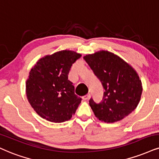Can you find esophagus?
<instances>
[{
    "mask_svg": "<svg viewBox=\"0 0 159 159\" xmlns=\"http://www.w3.org/2000/svg\"><path fill=\"white\" fill-rule=\"evenodd\" d=\"M90 98V93H88V94H86L84 96V97H83V100H88Z\"/></svg>",
    "mask_w": 159,
    "mask_h": 159,
    "instance_id": "1",
    "label": "esophagus"
}]
</instances>
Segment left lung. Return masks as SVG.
<instances>
[{"label":"left lung","mask_w":159,"mask_h":159,"mask_svg":"<svg viewBox=\"0 0 159 159\" xmlns=\"http://www.w3.org/2000/svg\"><path fill=\"white\" fill-rule=\"evenodd\" d=\"M83 59L105 89L102 101L89 105L96 117L107 123L120 121L136 108L142 93L138 74L130 64L116 54L101 50Z\"/></svg>","instance_id":"1"}]
</instances>
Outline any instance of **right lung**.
Listing matches in <instances>:
<instances>
[{
    "label": "right lung",
    "instance_id": "obj_1",
    "mask_svg": "<svg viewBox=\"0 0 159 159\" xmlns=\"http://www.w3.org/2000/svg\"><path fill=\"white\" fill-rule=\"evenodd\" d=\"M82 55L62 50L40 58L25 82V93L31 106L43 119L54 123L68 121L82 99L74 93L68 79L72 64Z\"/></svg>",
    "mask_w": 159,
    "mask_h": 159
}]
</instances>
